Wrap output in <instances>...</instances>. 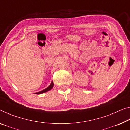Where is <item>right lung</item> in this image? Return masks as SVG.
Wrapping results in <instances>:
<instances>
[{
  "label": "right lung",
  "instance_id": "obj_1",
  "mask_svg": "<svg viewBox=\"0 0 130 130\" xmlns=\"http://www.w3.org/2000/svg\"><path fill=\"white\" fill-rule=\"evenodd\" d=\"M53 85H54V84H53V81H52V83H51V85H50L48 87L46 88L45 89H43V90H42V91H40V92H38L35 93V94H37V95L41 94V93H45V92H47V91H49V90H51V89L53 88Z\"/></svg>",
  "mask_w": 130,
  "mask_h": 130
}]
</instances>
